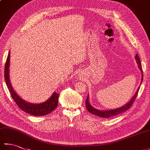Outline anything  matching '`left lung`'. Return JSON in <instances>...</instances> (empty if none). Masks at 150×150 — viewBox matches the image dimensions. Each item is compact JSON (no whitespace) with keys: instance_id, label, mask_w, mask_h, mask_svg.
Segmentation results:
<instances>
[{"instance_id":"1","label":"left lung","mask_w":150,"mask_h":150,"mask_svg":"<svg viewBox=\"0 0 150 150\" xmlns=\"http://www.w3.org/2000/svg\"><path fill=\"white\" fill-rule=\"evenodd\" d=\"M135 59L137 60V64H138L139 68L142 72V79H141V83H142V80H143V73H142L143 72H142V64H141V60H140V59H139L137 53L135 55ZM139 88H140V86L139 87L137 91H136V93H135L134 96L132 97V98L129 100V102H128V103L124 105L123 106L119 108H117V109L111 110H106V111L98 110L95 109V108H94L93 106H91V105L90 104L88 96L86 98V109L88 110V111H90L91 113L95 115H97L98 117H103V118H109V117L115 116V115H117L122 113L124 112V111H127L132 107L133 103L135 102V100L137 97V95H138Z\"/></svg>"}]
</instances>
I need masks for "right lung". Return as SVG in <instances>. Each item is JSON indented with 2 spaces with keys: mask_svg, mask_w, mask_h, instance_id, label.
<instances>
[{
  "mask_svg": "<svg viewBox=\"0 0 150 150\" xmlns=\"http://www.w3.org/2000/svg\"><path fill=\"white\" fill-rule=\"evenodd\" d=\"M9 59H10V52H9L7 60H6L4 68V79L6 84L10 92L13 99L21 110L24 112L29 113L34 116H43L52 112L58 106V100L59 94L54 92L53 94L44 103L40 104H31L26 102L18 96L17 93L12 88L9 76Z\"/></svg>",
  "mask_w": 150,
  "mask_h": 150,
  "instance_id": "add662e5",
  "label": "right lung"
}]
</instances>
